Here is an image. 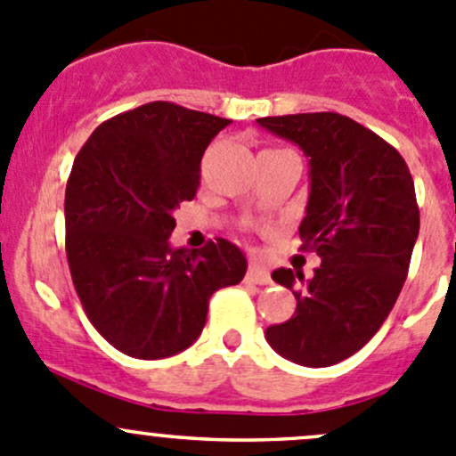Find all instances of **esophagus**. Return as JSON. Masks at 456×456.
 I'll return each instance as SVG.
<instances>
[{"instance_id":"1","label":"esophagus","mask_w":456,"mask_h":456,"mask_svg":"<svg viewBox=\"0 0 456 456\" xmlns=\"http://www.w3.org/2000/svg\"><path fill=\"white\" fill-rule=\"evenodd\" d=\"M247 282H254V284H269V271L262 269L260 265H251L249 271H247Z\"/></svg>"}]
</instances>
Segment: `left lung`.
I'll return each mask as SVG.
<instances>
[{
    "label": "left lung",
    "instance_id": "8db88e82",
    "mask_svg": "<svg viewBox=\"0 0 456 456\" xmlns=\"http://www.w3.org/2000/svg\"><path fill=\"white\" fill-rule=\"evenodd\" d=\"M309 159L302 249L317 251L314 278L278 269L296 315L265 330L278 355L324 369L360 351L393 311L419 236L411 169L393 145L335 112L257 118Z\"/></svg>",
    "mask_w": 456,
    "mask_h": 456
}]
</instances>
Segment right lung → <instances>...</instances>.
<instances>
[{
	"label": "right lung",
	"instance_id": "add662e5",
	"mask_svg": "<svg viewBox=\"0 0 456 456\" xmlns=\"http://www.w3.org/2000/svg\"><path fill=\"white\" fill-rule=\"evenodd\" d=\"M229 118L151 101L101 123L66 185V254L87 320L121 353L163 360L199 339L209 297L247 257L218 238L172 249L174 209L200 185L207 145Z\"/></svg>",
	"mask_w": 456,
	"mask_h": 456
}]
</instances>
